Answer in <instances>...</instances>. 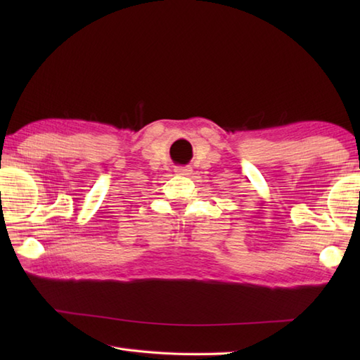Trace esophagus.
I'll return each instance as SVG.
<instances>
[{"label": "esophagus", "mask_w": 360, "mask_h": 360, "mask_svg": "<svg viewBox=\"0 0 360 360\" xmlns=\"http://www.w3.org/2000/svg\"><path fill=\"white\" fill-rule=\"evenodd\" d=\"M174 172L178 174H182V176H188L190 173H192V167H176Z\"/></svg>", "instance_id": "esophagus-1"}]
</instances>
